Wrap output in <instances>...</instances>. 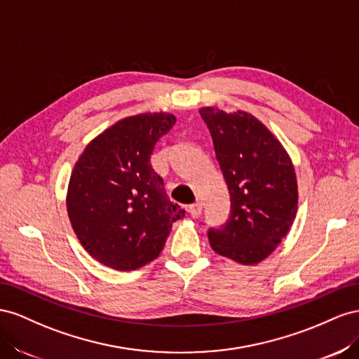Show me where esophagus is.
Masks as SVG:
<instances>
[{
	"instance_id": "1",
	"label": "esophagus",
	"mask_w": 359,
	"mask_h": 359,
	"mask_svg": "<svg viewBox=\"0 0 359 359\" xmlns=\"http://www.w3.org/2000/svg\"><path fill=\"white\" fill-rule=\"evenodd\" d=\"M187 212L191 215L192 218H198L200 213H201V204L200 203L189 204V206L187 208Z\"/></svg>"
}]
</instances>
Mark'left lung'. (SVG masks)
I'll use <instances>...</instances> for the list:
<instances>
[{
    "label": "left lung",
    "mask_w": 359,
    "mask_h": 359,
    "mask_svg": "<svg viewBox=\"0 0 359 359\" xmlns=\"http://www.w3.org/2000/svg\"><path fill=\"white\" fill-rule=\"evenodd\" d=\"M200 116L230 194V217L210 229L212 250L241 264L264 260L289 233L298 210V182L289 153L250 112L204 107Z\"/></svg>",
    "instance_id": "left-lung-1"
}]
</instances>
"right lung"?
<instances>
[{
	"instance_id": "obj_1",
	"label": "right lung",
	"mask_w": 359,
	"mask_h": 359,
	"mask_svg": "<svg viewBox=\"0 0 359 359\" xmlns=\"http://www.w3.org/2000/svg\"><path fill=\"white\" fill-rule=\"evenodd\" d=\"M176 117L170 112L118 120L88 142L70 174L66 206L76 238L99 263L135 271L161 254L185 210L168 200L150 156Z\"/></svg>"
}]
</instances>
